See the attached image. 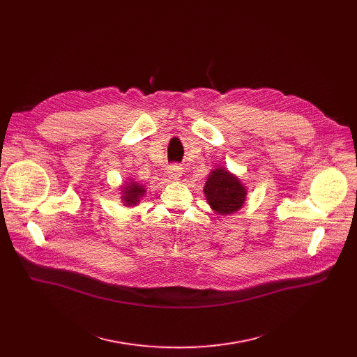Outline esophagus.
Segmentation results:
<instances>
[{"label":"esophagus","instance_id":"1","mask_svg":"<svg viewBox=\"0 0 357 357\" xmlns=\"http://www.w3.org/2000/svg\"><path fill=\"white\" fill-rule=\"evenodd\" d=\"M167 172H168V176H169L171 179H175V181L182 176V168L178 167V165H171Z\"/></svg>","mask_w":357,"mask_h":357}]
</instances>
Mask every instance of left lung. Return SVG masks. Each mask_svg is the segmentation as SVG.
Wrapping results in <instances>:
<instances>
[{
	"mask_svg": "<svg viewBox=\"0 0 357 357\" xmlns=\"http://www.w3.org/2000/svg\"><path fill=\"white\" fill-rule=\"evenodd\" d=\"M203 193L211 209L220 216L238 212L247 199V188L244 183L225 167H218L211 171Z\"/></svg>",
	"mask_w": 357,
	"mask_h": 357,
	"instance_id": "left-lung-1",
	"label": "left lung"
}]
</instances>
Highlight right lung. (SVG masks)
Wrapping results in <instances>:
<instances>
[{"label":"right lung","mask_w":357,"mask_h":357,"mask_svg":"<svg viewBox=\"0 0 357 357\" xmlns=\"http://www.w3.org/2000/svg\"><path fill=\"white\" fill-rule=\"evenodd\" d=\"M120 199L123 206L126 208H134L139 205V200L146 195V188L131 178L124 181V183L120 186Z\"/></svg>","instance_id":"right-lung-1"}]
</instances>
